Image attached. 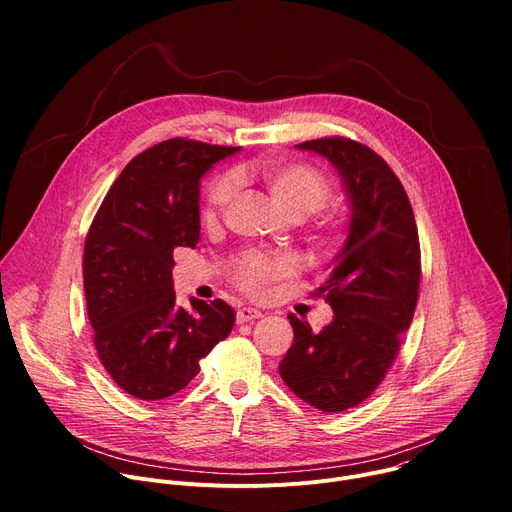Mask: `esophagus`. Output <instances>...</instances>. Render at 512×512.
Returning a JSON list of instances; mask_svg holds the SVG:
<instances>
[{"label": "esophagus", "instance_id": "obj_1", "mask_svg": "<svg viewBox=\"0 0 512 512\" xmlns=\"http://www.w3.org/2000/svg\"><path fill=\"white\" fill-rule=\"evenodd\" d=\"M261 318V312L255 308H239L237 312V324H245V322H253Z\"/></svg>", "mask_w": 512, "mask_h": 512}]
</instances>
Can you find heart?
Masks as SVG:
<instances>
[{
    "label": "heart",
    "instance_id": "obj_1",
    "mask_svg": "<svg viewBox=\"0 0 512 512\" xmlns=\"http://www.w3.org/2000/svg\"><path fill=\"white\" fill-rule=\"evenodd\" d=\"M241 178H253L261 182L271 198L289 216L302 218L320 210L330 194V178L316 166L304 162H265L253 164L239 172ZM235 196V180L231 176H218L206 188L202 218L204 223H214L221 216ZM316 241L334 249L344 237V221L336 212H320L314 223ZM296 271V263L287 255H261L247 253L237 261L235 281L247 294H261V291L275 279L287 277Z\"/></svg>",
    "mask_w": 512,
    "mask_h": 512
}]
</instances>
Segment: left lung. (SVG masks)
I'll return each instance as SVG.
<instances>
[{
	"label": "left lung",
	"instance_id": "1",
	"mask_svg": "<svg viewBox=\"0 0 512 512\" xmlns=\"http://www.w3.org/2000/svg\"><path fill=\"white\" fill-rule=\"evenodd\" d=\"M296 148L316 152L338 170L350 225L330 277L314 291L334 320L312 332L289 314L294 344L279 364L283 383L324 413L346 411L381 385L413 320L421 253L411 202L389 164L367 145L320 137Z\"/></svg>",
	"mask_w": 512,
	"mask_h": 512
}]
</instances>
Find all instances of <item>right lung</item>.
Instances as JSON below:
<instances>
[{"instance_id": "right-lung-1", "label": "right lung", "mask_w": 512, "mask_h": 512, "mask_svg": "<svg viewBox=\"0 0 512 512\" xmlns=\"http://www.w3.org/2000/svg\"><path fill=\"white\" fill-rule=\"evenodd\" d=\"M239 148L174 137L135 156L113 182L87 235L85 296L93 342L111 379L141 401L184 389L225 340L235 310L176 304V247L200 241V178Z\"/></svg>"}]
</instances>
